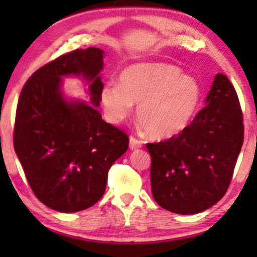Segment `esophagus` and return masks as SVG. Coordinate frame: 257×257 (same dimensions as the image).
<instances>
[{
	"label": "esophagus",
	"mask_w": 257,
	"mask_h": 257,
	"mask_svg": "<svg viewBox=\"0 0 257 257\" xmlns=\"http://www.w3.org/2000/svg\"><path fill=\"white\" fill-rule=\"evenodd\" d=\"M141 145V141L138 140V139H135L134 137H131L129 138V149L131 150H137V149H140Z\"/></svg>",
	"instance_id": "esophagus-1"
}]
</instances>
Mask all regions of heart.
Listing matches in <instances>:
<instances>
[{
	"mask_svg": "<svg viewBox=\"0 0 257 257\" xmlns=\"http://www.w3.org/2000/svg\"><path fill=\"white\" fill-rule=\"evenodd\" d=\"M202 99L196 78L162 63L131 65L120 72L119 84H106L100 91L106 117L116 124L128 118L134 104H139L141 128L155 140L181 134L198 113Z\"/></svg>",
	"mask_w": 257,
	"mask_h": 257,
	"instance_id": "1",
	"label": "heart"
}]
</instances>
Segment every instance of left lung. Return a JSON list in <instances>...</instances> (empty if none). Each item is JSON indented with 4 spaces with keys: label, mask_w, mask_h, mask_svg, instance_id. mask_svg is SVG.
I'll use <instances>...</instances> for the list:
<instances>
[{
    "label": "left lung",
    "mask_w": 257,
    "mask_h": 257,
    "mask_svg": "<svg viewBox=\"0 0 257 257\" xmlns=\"http://www.w3.org/2000/svg\"><path fill=\"white\" fill-rule=\"evenodd\" d=\"M202 108L181 134L147 144L153 198L166 210L202 213L225 196L244 140L243 114L229 79L215 76Z\"/></svg>",
    "instance_id": "1"
}]
</instances>
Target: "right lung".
I'll return each instance as SVG.
<instances>
[{
	"label": "right lung",
	"instance_id": "add662e5",
	"mask_svg": "<svg viewBox=\"0 0 257 257\" xmlns=\"http://www.w3.org/2000/svg\"><path fill=\"white\" fill-rule=\"evenodd\" d=\"M102 69L104 51L76 49L38 69L18 101L14 150L35 196L61 213L95 204L111 166L128 150V135L98 110ZM69 75L90 84L89 103L63 95L62 79Z\"/></svg>",
	"mask_w": 257,
	"mask_h": 257
}]
</instances>
